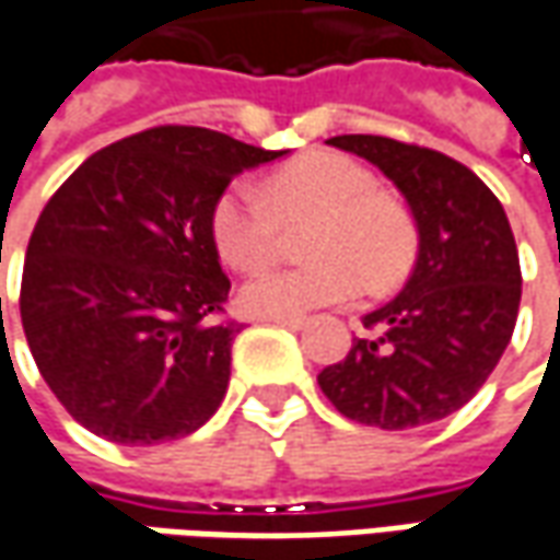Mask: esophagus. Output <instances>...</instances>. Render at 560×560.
I'll list each match as a JSON object with an SVG mask.
<instances>
[{
  "label": "esophagus",
  "mask_w": 560,
  "mask_h": 560,
  "mask_svg": "<svg viewBox=\"0 0 560 560\" xmlns=\"http://www.w3.org/2000/svg\"><path fill=\"white\" fill-rule=\"evenodd\" d=\"M264 322H272V325H281V328H303L306 325V315H269Z\"/></svg>",
  "instance_id": "1"
}]
</instances>
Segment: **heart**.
<instances>
[{"instance_id":"1","label":"heart","mask_w":560,"mask_h":560,"mask_svg":"<svg viewBox=\"0 0 560 560\" xmlns=\"http://www.w3.org/2000/svg\"><path fill=\"white\" fill-rule=\"evenodd\" d=\"M264 200L245 180L217 192L208 232L217 257L235 272H260L279 260L284 232L312 226L296 269H276L245 284L250 315H300L349 303L364 291H389L417 264L420 232L401 201L380 192V177L343 152H310L266 180Z\"/></svg>"}]
</instances>
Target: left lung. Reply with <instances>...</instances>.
<instances>
[{
	"instance_id": "8db88e82",
	"label": "left lung",
	"mask_w": 560,
	"mask_h": 560,
	"mask_svg": "<svg viewBox=\"0 0 560 560\" xmlns=\"http://www.w3.org/2000/svg\"><path fill=\"white\" fill-rule=\"evenodd\" d=\"M374 162L408 199L420 254L405 291L361 322L343 361L318 386L343 417L413 429L459 410L493 374L521 303L515 235L500 199L466 165L429 147L376 135L330 137Z\"/></svg>"
}]
</instances>
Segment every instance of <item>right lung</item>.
Here are the masks:
<instances>
[{"label":"right lung","mask_w":560,"mask_h":560,"mask_svg":"<svg viewBox=\"0 0 560 560\" xmlns=\"http://www.w3.org/2000/svg\"><path fill=\"white\" fill-rule=\"evenodd\" d=\"M284 150L159 125L85 159L26 245L21 322L75 423L116 444L184 439L220 408L238 322L208 232L217 192Z\"/></svg>","instance_id":"right-lung-1"}]
</instances>
